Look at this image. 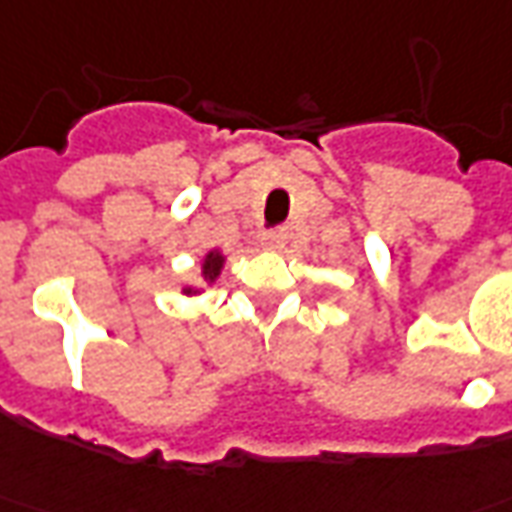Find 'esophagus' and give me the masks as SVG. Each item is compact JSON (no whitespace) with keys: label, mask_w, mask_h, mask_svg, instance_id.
Instances as JSON below:
<instances>
[{"label":"esophagus","mask_w":512,"mask_h":512,"mask_svg":"<svg viewBox=\"0 0 512 512\" xmlns=\"http://www.w3.org/2000/svg\"><path fill=\"white\" fill-rule=\"evenodd\" d=\"M285 241H287V230H282V227L266 230V233H263V246H266V249H282Z\"/></svg>","instance_id":"esophagus-1"}]
</instances>
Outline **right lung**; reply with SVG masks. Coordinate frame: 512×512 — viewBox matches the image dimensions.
<instances>
[{
	"mask_svg": "<svg viewBox=\"0 0 512 512\" xmlns=\"http://www.w3.org/2000/svg\"><path fill=\"white\" fill-rule=\"evenodd\" d=\"M222 266H225V255H222L219 249H211V252L203 257V279H206V282H217ZM184 293L192 295L198 293V290H195V287H184Z\"/></svg>",
	"mask_w": 512,
	"mask_h": 512,
	"instance_id": "right-lung-1",
	"label": "right lung"
}]
</instances>
